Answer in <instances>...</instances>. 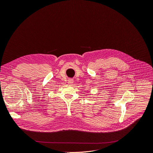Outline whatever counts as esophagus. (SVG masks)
<instances>
[{
    "label": "esophagus",
    "instance_id": "1",
    "mask_svg": "<svg viewBox=\"0 0 153 153\" xmlns=\"http://www.w3.org/2000/svg\"><path fill=\"white\" fill-rule=\"evenodd\" d=\"M67 82H68V84H72L74 82V81L72 79H69V80H68Z\"/></svg>",
    "mask_w": 153,
    "mask_h": 153
}]
</instances>
